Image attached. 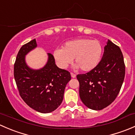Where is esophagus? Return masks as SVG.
I'll use <instances>...</instances> for the list:
<instances>
[{"instance_id":"obj_1","label":"esophagus","mask_w":135,"mask_h":135,"mask_svg":"<svg viewBox=\"0 0 135 135\" xmlns=\"http://www.w3.org/2000/svg\"><path fill=\"white\" fill-rule=\"evenodd\" d=\"M70 75H71V77L72 78H76V75L75 74H74V73H70Z\"/></svg>"}]
</instances>
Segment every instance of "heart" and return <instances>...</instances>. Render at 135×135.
<instances>
[{"label": "heart", "mask_w": 135, "mask_h": 135, "mask_svg": "<svg viewBox=\"0 0 135 135\" xmlns=\"http://www.w3.org/2000/svg\"><path fill=\"white\" fill-rule=\"evenodd\" d=\"M102 54L100 42L89 38H78L65 44L63 48H57L54 51V57L59 68L65 69L73 59L75 69L83 71H90L99 64Z\"/></svg>", "instance_id": "1"}]
</instances>
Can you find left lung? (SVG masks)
Returning a JSON list of instances; mask_svg holds the SVG:
<instances>
[{"instance_id": "1", "label": "left lung", "mask_w": 135, "mask_h": 135, "mask_svg": "<svg viewBox=\"0 0 135 135\" xmlns=\"http://www.w3.org/2000/svg\"><path fill=\"white\" fill-rule=\"evenodd\" d=\"M126 73L120 48L108 40L99 63L86 74H78L79 93L88 108L100 110L115 99L123 84Z\"/></svg>"}]
</instances>
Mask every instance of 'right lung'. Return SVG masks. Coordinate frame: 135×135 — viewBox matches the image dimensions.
Returning a JSON list of instances; mask_svg holds the SVG:
<instances>
[{
  "instance_id": "obj_1",
  "label": "right lung",
  "mask_w": 135,
  "mask_h": 135,
  "mask_svg": "<svg viewBox=\"0 0 135 135\" xmlns=\"http://www.w3.org/2000/svg\"><path fill=\"white\" fill-rule=\"evenodd\" d=\"M36 47L34 39L21 47L14 65V78L26 104L38 112L46 114L56 110L61 104L71 76L69 71L57 66L51 54H47V62L42 68L33 69L28 66L25 56Z\"/></svg>"
}]
</instances>
